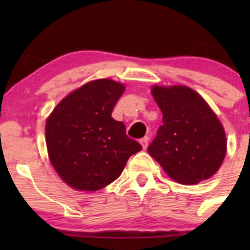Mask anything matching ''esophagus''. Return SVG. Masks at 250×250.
Listing matches in <instances>:
<instances>
[{
    "mask_svg": "<svg viewBox=\"0 0 250 250\" xmlns=\"http://www.w3.org/2000/svg\"><path fill=\"white\" fill-rule=\"evenodd\" d=\"M140 145L143 146V148H144V150H145V148L147 147V145H148V138L147 137L143 138V139L140 140Z\"/></svg>",
    "mask_w": 250,
    "mask_h": 250,
    "instance_id": "esophagus-1",
    "label": "esophagus"
}]
</instances>
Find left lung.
Instances as JSON below:
<instances>
[{
  "mask_svg": "<svg viewBox=\"0 0 250 250\" xmlns=\"http://www.w3.org/2000/svg\"><path fill=\"white\" fill-rule=\"evenodd\" d=\"M151 93L163 113V125L148 153L183 185H195L214 175L225 158L226 137L206 100L185 85H153Z\"/></svg>",
  "mask_w": 250,
  "mask_h": 250,
  "instance_id": "1",
  "label": "left lung"
}]
</instances>
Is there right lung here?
<instances>
[{
	"label": "right lung",
	"instance_id": "right-lung-1",
	"mask_svg": "<svg viewBox=\"0 0 250 250\" xmlns=\"http://www.w3.org/2000/svg\"><path fill=\"white\" fill-rule=\"evenodd\" d=\"M107 78L90 81L55 106L46 122L48 156L58 175L80 191H97L121 175L141 145L111 117L125 92Z\"/></svg>",
	"mask_w": 250,
	"mask_h": 250
}]
</instances>
